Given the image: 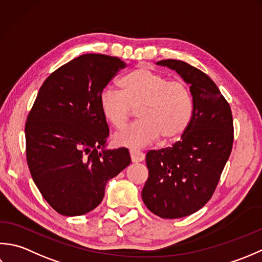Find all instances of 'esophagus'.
Listing matches in <instances>:
<instances>
[{
    "mask_svg": "<svg viewBox=\"0 0 262 262\" xmlns=\"http://www.w3.org/2000/svg\"><path fill=\"white\" fill-rule=\"evenodd\" d=\"M130 156H131V161L133 163H139L142 162L145 159V154L140 150H137V149H131L130 150Z\"/></svg>",
    "mask_w": 262,
    "mask_h": 262,
    "instance_id": "esophagus-1",
    "label": "esophagus"
}]
</instances>
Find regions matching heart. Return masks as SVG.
<instances>
[{"instance_id":"obj_1","label":"heart","mask_w":262,"mask_h":262,"mask_svg":"<svg viewBox=\"0 0 262 262\" xmlns=\"http://www.w3.org/2000/svg\"><path fill=\"white\" fill-rule=\"evenodd\" d=\"M120 90L105 88L99 96L101 114L116 129L125 125L138 110L140 120L114 136L119 147L140 148L157 140L173 141L188 129L193 115V98L188 84L165 74L136 69L121 80Z\"/></svg>"}]
</instances>
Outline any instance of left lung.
<instances>
[{
    "label": "left lung",
    "instance_id": "left-lung-1",
    "mask_svg": "<svg viewBox=\"0 0 262 262\" xmlns=\"http://www.w3.org/2000/svg\"><path fill=\"white\" fill-rule=\"evenodd\" d=\"M156 64L178 72L193 98V115L181 140L146 156L148 180L141 196L155 215L182 218L201 209L215 192L234 140L232 111L216 83L179 60Z\"/></svg>",
    "mask_w": 262,
    "mask_h": 262
}]
</instances>
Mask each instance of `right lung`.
<instances>
[{
  "instance_id": "add662e5",
  "label": "right lung",
  "mask_w": 262,
  "mask_h": 262,
  "mask_svg": "<svg viewBox=\"0 0 262 262\" xmlns=\"http://www.w3.org/2000/svg\"><path fill=\"white\" fill-rule=\"evenodd\" d=\"M124 68L119 57L103 54L73 58L45 80L27 117L31 178L61 215L95 209L107 181L131 163L126 148L104 149L110 130L99 106L101 92Z\"/></svg>"
}]
</instances>
